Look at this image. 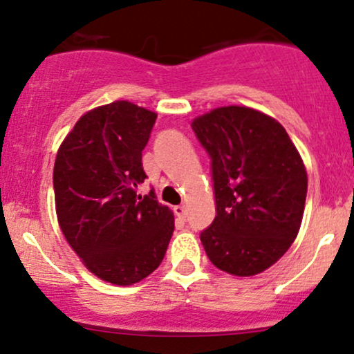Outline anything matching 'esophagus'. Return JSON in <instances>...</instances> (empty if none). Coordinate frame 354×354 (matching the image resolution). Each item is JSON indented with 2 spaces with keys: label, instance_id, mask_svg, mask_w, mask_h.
Masks as SVG:
<instances>
[{
  "label": "esophagus",
  "instance_id": "esophagus-1",
  "mask_svg": "<svg viewBox=\"0 0 354 354\" xmlns=\"http://www.w3.org/2000/svg\"><path fill=\"white\" fill-rule=\"evenodd\" d=\"M173 211H174V214H176V216L181 218V219H186V216H188V211H186V208L183 205L174 206Z\"/></svg>",
  "mask_w": 354,
  "mask_h": 354
}]
</instances>
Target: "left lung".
Instances as JSON below:
<instances>
[{"label":"left lung","mask_w":354,"mask_h":354,"mask_svg":"<svg viewBox=\"0 0 354 354\" xmlns=\"http://www.w3.org/2000/svg\"><path fill=\"white\" fill-rule=\"evenodd\" d=\"M211 158L216 216L200 238L209 261L253 276L290 250L301 226L308 176L293 141L274 118L223 106L191 123Z\"/></svg>","instance_id":"obj_1"}]
</instances>
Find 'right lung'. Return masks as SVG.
I'll return each instance as SVG.
<instances>
[{
    "mask_svg": "<svg viewBox=\"0 0 354 354\" xmlns=\"http://www.w3.org/2000/svg\"><path fill=\"white\" fill-rule=\"evenodd\" d=\"M156 113L129 101L88 111L61 143L53 171L56 214L84 266L128 286L163 261L174 216L154 196L136 194L146 180L143 149Z\"/></svg>",
    "mask_w": 354,
    "mask_h": 354,
    "instance_id": "1",
    "label": "right lung"
}]
</instances>
